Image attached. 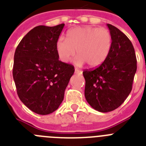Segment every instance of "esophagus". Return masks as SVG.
Masks as SVG:
<instances>
[{"label": "esophagus", "instance_id": "esophagus-1", "mask_svg": "<svg viewBox=\"0 0 146 146\" xmlns=\"http://www.w3.org/2000/svg\"><path fill=\"white\" fill-rule=\"evenodd\" d=\"M74 72H75L76 74H82V71L79 70V69H77V68H76V69H75V70H74Z\"/></svg>", "mask_w": 146, "mask_h": 146}]
</instances>
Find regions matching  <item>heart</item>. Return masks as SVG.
<instances>
[{
  "label": "heart",
  "instance_id": "heart-1",
  "mask_svg": "<svg viewBox=\"0 0 146 146\" xmlns=\"http://www.w3.org/2000/svg\"><path fill=\"white\" fill-rule=\"evenodd\" d=\"M112 47V37L108 30L96 27L86 26L72 28L67 33V38L60 37L56 48L63 62H69L75 55L77 63L85 62L90 67H97L106 60Z\"/></svg>",
  "mask_w": 146,
  "mask_h": 146
}]
</instances>
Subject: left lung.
Listing matches in <instances>:
<instances>
[{"instance_id": "obj_1", "label": "left lung", "mask_w": 146, "mask_h": 146, "mask_svg": "<svg viewBox=\"0 0 146 146\" xmlns=\"http://www.w3.org/2000/svg\"><path fill=\"white\" fill-rule=\"evenodd\" d=\"M112 47L106 60L96 69L84 70L85 96L94 109L113 111L123 104L132 89L137 59L131 41L116 27L108 24Z\"/></svg>"}]
</instances>
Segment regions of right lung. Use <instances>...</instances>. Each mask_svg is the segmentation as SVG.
Returning a JSON list of instances; mask_svg holds the SVG:
<instances>
[{
  "instance_id": "add662e5",
  "label": "right lung",
  "mask_w": 146,
  "mask_h": 146,
  "mask_svg": "<svg viewBox=\"0 0 146 146\" xmlns=\"http://www.w3.org/2000/svg\"><path fill=\"white\" fill-rule=\"evenodd\" d=\"M64 24L31 30L15 52L13 78L22 102L34 113L48 115L58 108L74 66L58 60L56 44Z\"/></svg>"
}]
</instances>
